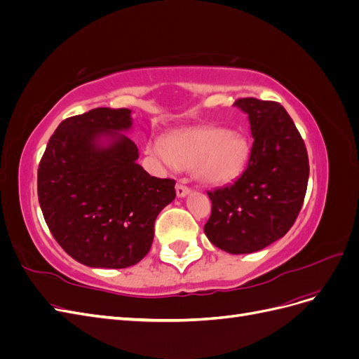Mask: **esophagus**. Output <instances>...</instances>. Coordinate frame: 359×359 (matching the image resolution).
<instances>
[{"instance_id":"obj_1","label":"esophagus","mask_w":359,"mask_h":359,"mask_svg":"<svg viewBox=\"0 0 359 359\" xmlns=\"http://www.w3.org/2000/svg\"><path fill=\"white\" fill-rule=\"evenodd\" d=\"M177 196L178 198H184V196H187L189 194V191H190V189L187 187V186H184V182L182 181H180L178 184H177Z\"/></svg>"}]
</instances>
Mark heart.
<instances>
[{"mask_svg": "<svg viewBox=\"0 0 359 359\" xmlns=\"http://www.w3.org/2000/svg\"><path fill=\"white\" fill-rule=\"evenodd\" d=\"M148 154L169 166L191 169L205 186H223L243 172L248 158L245 137L232 130L201 126L168 136L166 144L151 139Z\"/></svg>", "mask_w": 359, "mask_h": 359, "instance_id": "heart-1", "label": "heart"}]
</instances>
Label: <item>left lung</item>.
<instances>
[{
  "label": "left lung",
  "mask_w": 359,
  "mask_h": 359,
  "mask_svg": "<svg viewBox=\"0 0 359 359\" xmlns=\"http://www.w3.org/2000/svg\"><path fill=\"white\" fill-rule=\"evenodd\" d=\"M235 106L248 115L253 145L235 182L208 191L212 208L203 232L224 252H259L285 236L306 198V144L283 106L253 97Z\"/></svg>",
  "instance_id": "1"
}]
</instances>
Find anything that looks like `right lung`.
Here are the masks:
<instances>
[{
  "instance_id": "add662e5",
  "label": "right lung",
  "mask_w": 359,
  "mask_h": 359,
  "mask_svg": "<svg viewBox=\"0 0 359 359\" xmlns=\"http://www.w3.org/2000/svg\"><path fill=\"white\" fill-rule=\"evenodd\" d=\"M132 111L97 107L66 118L49 139L37 172L40 208L64 252L93 268L142 260L158 212L175 199V181L137 165V147L119 132Z\"/></svg>"
}]
</instances>
